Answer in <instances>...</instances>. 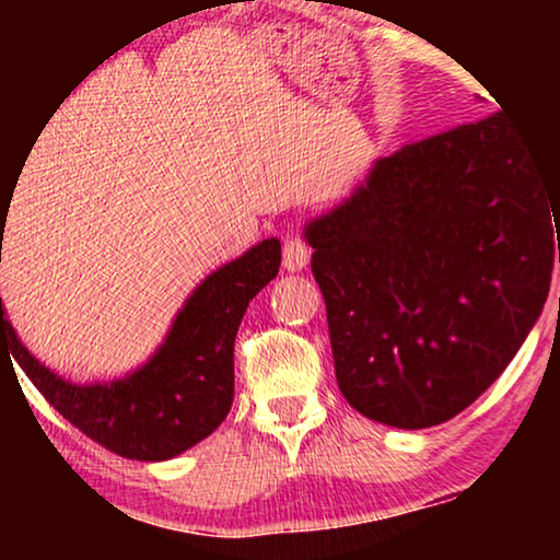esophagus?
Listing matches in <instances>:
<instances>
[{"label":"esophagus","instance_id":"34e87169","mask_svg":"<svg viewBox=\"0 0 560 560\" xmlns=\"http://www.w3.org/2000/svg\"><path fill=\"white\" fill-rule=\"evenodd\" d=\"M311 262V247L302 236H289L284 242V268L287 271H302Z\"/></svg>","mask_w":560,"mask_h":560}]
</instances>
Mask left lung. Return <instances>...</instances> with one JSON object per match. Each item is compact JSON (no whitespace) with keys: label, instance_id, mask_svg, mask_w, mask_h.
Wrapping results in <instances>:
<instances>
[{"label":"left lung","instance_id":"obj_1","mask_svg":"<svg viewBox=\"0 0 560 560\" xmlns=\"http://www.w3.org/2000/svg\"><path fill=\"white\" fill-rule=\"evenodd\" d=\"M302 234L345 400L387 427H436L503 374L542 313L560 165L494 113L378 158Z\"/></svg>","mask_w":560,"mask_h":560}]
</instances>
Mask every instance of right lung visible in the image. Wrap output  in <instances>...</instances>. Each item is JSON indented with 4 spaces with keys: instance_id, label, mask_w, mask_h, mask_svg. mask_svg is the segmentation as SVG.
<instances>
[{
    "instance_id": "add662e5",
    "label": "right lung",
    "mask_w": 560,
    "mask_h": 560,
    "mask_svg": "<svg viewBox=\"0 0 560 560\" xmlns=\"http://www.w3.org/2000/svg\"><path fill=\"white\" fill-rule=\"evenodd\" d=\"M0 221H8L0 208ZM2 262V258H0ZM281 266L271 236L215 268L186 298L163 345L113 382L75 384L21 342L0 298V355L15 363L62 419L102 447L133 460H168L213 434L234 400V339L249 300Z\"/></svg>"
}]
</instances>
